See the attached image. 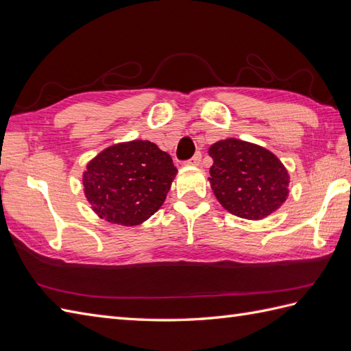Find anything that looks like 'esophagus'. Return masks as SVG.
<instances>
[{
	"instance_id": "34e87169",
	"label": "esophagus",
	"mask_w": 351,
	"mask_h": 351,
	"mask_svg": "<svg viewBox=\"0 0 351 351\" xmlns=\"http://www.w3.org/2000/svg\"><path fill=\"white\" fill-rule=\"evenodd\" d=\"M200 161H202V154L200 152H195L194 157L186 161V166H199Z\"/></svg>"
}]
</instances>
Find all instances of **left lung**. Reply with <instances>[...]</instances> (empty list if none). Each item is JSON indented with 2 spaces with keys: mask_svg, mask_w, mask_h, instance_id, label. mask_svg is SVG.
<instances>
[{
  "mask_svg": "<svg viewBox=\"0 0 351 351\" xmlns=\"http://www.w3.org/2000/svg\"><path fill=\"white\" fill-rule=\"evenodd\" d=\"M209 182L221 206L239 218L259 221L280 209L289 195L291 176L271 151L227 138L212 143Z\"/></svg>",
  "mask_w": 351,
  "mask_h": 351,
  "instance_id": "left-lung-1",
  "label": "left lung"
}]
</instances>
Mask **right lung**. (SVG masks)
<instances>
[{
  "label": "right lung",
  "instance_id": "add662e5",
  "mask_svg": "<svg viewBox=\"0 0 351 351\" xmlns=\"http://www.w3.org/2000/svg\"><path fill=\"white\" fill-rule=\"evenodd\" d=\"M178 169L154 142H119L86 165L83 191L101 219L139 226L163 206Z\"/></svg>",
  "mask_w": 351,
  "mask_h": 351
}]
</instances>
